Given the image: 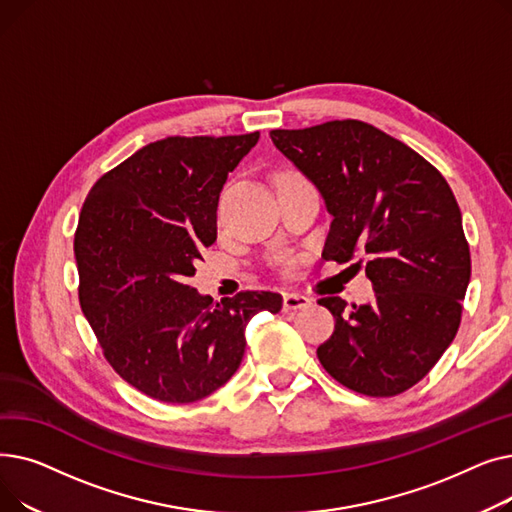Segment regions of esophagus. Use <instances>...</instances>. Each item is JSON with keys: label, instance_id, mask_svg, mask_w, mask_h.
<instances>
[{"label": "esophagus", "instance_id": "34e87169", "mask_svg": "<svg viewBox=\"0 0 512 512\" xmlns=\"http://www.w3.org/2000/svg\"><path fill=\"white\" fill-rule=\"evenodd\" d=\"M311 305V299L303 297L299 292H286L284 294V311H299Z\"/></svg>", "mask_w": 512, "mask_h": 512}]
</instances>
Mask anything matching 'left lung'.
I'll return each mask as SVG.
<instances>
[{
	"mask_svg": "<svg viewBox=\"0 0 512 512\" xmlns=\"http://www.w3.org/2000/svg\"><path fill=\"white\" fill-rule=\"evenodd\" d=\"M270 137L332 215L324 259H365L375 297L344 313L319 299L336 328L317 348L336 382L394 396L429 373L456 336L471 278L463 215L444 176L405 143L359 120H334Z\"/></svg>",
	"mask_w": 512,
	"mask_h": 512,
	"instance_id": "obj_1",
	"label": "left lung"
}]
</instances>
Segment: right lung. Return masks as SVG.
I'll return each instance as SVG.
<instances>
[{"label": "right lung", "mask_w": 512, "mask_h": 512, "mask_svg": "<svg viewBox=\"0 0 512 512\" xmlns=\"http://www.w3.org/2000/svg\"><path fill=\"white\" fill-rule=\"evenodd\" d=\"M259 141L168 137L103 174L74 236L78 299L103 355L143 394L184 405L222 388L245 355V326L278 313V292L245 290L211 305L188 284L218 236L228 174Z\"/></svg>", "instance_id": "obj_1"}]
</instances>
